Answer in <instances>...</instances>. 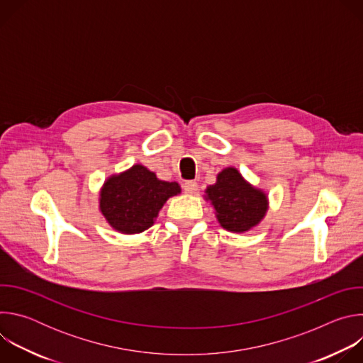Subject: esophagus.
Masks as SVG:
<instances>
[{"label": "esophagus", "instance_id": "1", "mask_svg": "<svg viewBox=\"0 0 363 363\" xmlns=\"http://www.w3.org/2000/svg\"><path fill=\"white\" fill-rule=\"evenodd\" d=\"M184 191L186 192V194H195L196 191H198V184L195 182V181H186L185 184H184Z\"/></svg>", "mask_w": 363, "mask_h": 363}]
</instances>
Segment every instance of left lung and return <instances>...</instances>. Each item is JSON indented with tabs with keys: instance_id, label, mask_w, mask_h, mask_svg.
Instances as JSON below:
<instances>
[{
	"instance_id": "obj_1",
	"label": "left lung",
	"mask_w": 363,
	"mask_h": 363,
	"mask_svg": "<svg viewBox=\"0 0 363 363\" xmlns=\"http://www.w3.org/2000/svg\"><path fill=\"white\" fill-rule=\"evenodd\" d=\"M203 199L211 203L220 225L237 234L257 227L269 211L266 191L250 184L234 167L224 168L216 184L206 186Z\"/></svg>"
}]
</instances>
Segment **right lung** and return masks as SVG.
<instances>
[{
  "instance_id": "add662e5",
  "label": "right lung",
  "mask_w": 363,
  "mask_h": 363,
  "mask_svg": "<svg viewBox=\"0 0 363 363\" xmlns=\"http://www.w3.org/2000/svg\"><path fill=\"white\" fill-rule=\"evenodd\" d=\"M181 194L178 182L162 181L140 164L111 175L99 191V211L118 233L139 234L152 227L165 202Z\"/></svg>"
}]
</instances>
